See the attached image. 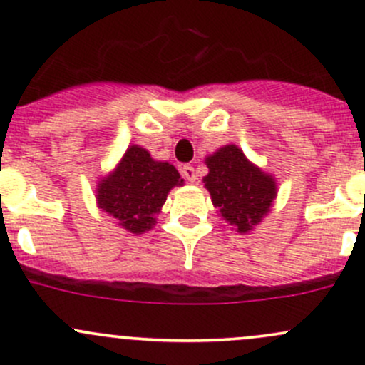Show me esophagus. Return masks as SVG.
I'll list each match as a JSON object with an SVG mask.
<instances>
[{
    "instance_id": "1",
    "label": "esophagus",
    "mask_w": 365,
    "mask_h": 365,
    "mask_svg": "<svg viewBox=\"0 0 365 365\" xmlns=\"http://www.w3.org/2000/svg\"><path fill=\"white\" fill-rule=\"evenodd\" d=\"M182 176L190 183H194L195 180H197V173H195V168L192 166V164H185V166L182 168Z\"/></svg>"
}]
</instances>
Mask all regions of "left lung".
Returning a JSON list of instances; mask_svg holds the SVG:
<instances>
[{
	"label": "left lung",
	"instance_id": "8db88e82",
	"mask_svg": "<svg viewBox=\"0 0 365 365\" xmlns=\"http://www.w3.org/2000/svg\"><path fill=\"white\" fill-rule=\"evenodd\" d=\"M210 173L202 178L213 206L225 222L246 234L270 211L277 195L274 176L247 161L237 145H225L207 155Z\"/></svg>",
	"mask_w": 365,
	"mask_h": 365
}]
</instances>
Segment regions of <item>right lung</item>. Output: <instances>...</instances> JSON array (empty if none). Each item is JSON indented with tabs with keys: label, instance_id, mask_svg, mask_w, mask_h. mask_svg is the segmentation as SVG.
Returning <instances> with one entry per match:
<instances>
[{
	"label": "right lung",
	"instance_id": "right-lung-1",
	"mask_svg": "<svg viewBox=\"0 0 365 365\" xmlns=\"http://www.w3.org/2000/svg\"><path fill=\"white\" fill-rule=\"evenodd\" d=\"M183 178L173 164L154 161L140 145H131L97 189V204L131 234H143L155 225L154 216Z\"/></svg>",
	"mask_w": 365,
	"mask_h": 365
}]
</instances>
